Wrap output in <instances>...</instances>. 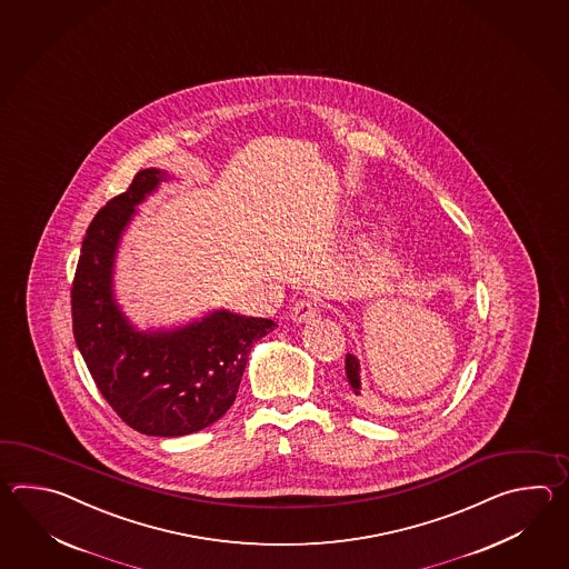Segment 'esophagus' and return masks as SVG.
I'll return each instance as SVG.
<instances>
[{
  "label": "esophagus",
  "mask_w": 569,
  "mask_h": 569,
  "mask_svg": "<svg viewBox=\"0 0 569 569\" xmlns=\"http://www.w3.org/2000/svg\"><path fill=\"white\" fill-rule=\"evenodd\" d=\"M317 315H319V302L313 301V299H301V301L295 302L292 309H290V317L297 323H307V321L315 319Z\"/></svg>",
  "instance_id": "esophagus-1"
}]
</instances>
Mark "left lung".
<instances>
[{
	"label": "left lung",
	"instance_id": "left-lung-1",
	"mask_svg": "<svg viewBox=\"0 0 569 569\" xmlns=\"http://www.w3.org/2000/svg\"><path fill=\"white\" fill-rule=\"evenodd\" d=\"M346 376H348V382H350L353 395L360 397V390H362V380H360V360L353 356V353H346Z\"/></svg>",
	"mask_w": 569,
	"mask_h": 569
}]
</instances>
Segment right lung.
<instances>
[{
	"label": "right lung",
	"instance_id": "obj_1",
	"mask_svg": "<svg viewBox=\"0 0 569 569\" xmlns=\"http://www.w3.org/2000/svg\"><path fill=\"white\" fill-rule=\"evenodd\" d=\"M169 172L140 170L126 193L97 211L71 289L77 348L109 407L144 436L201 431L230 409L254 341L277 323L219 309L172 329L140 331L113 297V267L136 207Z\"/></svg>",
	"mask_w": 569,
	"mask_h": 569
}]
</instances>
